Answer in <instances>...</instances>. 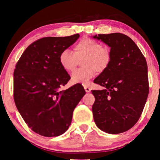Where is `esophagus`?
Returning <instances> with one entry per match:
<instances>
[{"instance_id": "esophagus-1", "label": "esophagus", "mask_w": 160, "mask_h": 160, "mask_svg": "<svg viewBox=\"0 0 160 160\" xmlns=\"http://www.w3.org/2000/svg\"><path fill=\"white\" fill-rule=\"evenodd\" d=\"M84 89H85V91H86V92H90V91H91V89L89 88V87H88V86H84Z\"/></svg>"}]
</instances>
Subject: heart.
<instances>
[{
    "label": "heart",
    "instance_id": "1",
    "mask_svg": "<svg viewBox=\"0 0 160 160\" xmlns=\"http://www.w3.org/2000/svg\"><path fill=\"white\" fill-rule=\"evenodd\" d=\"M83 58V68L71 74V80L73 84H89L95 76L96 71H105L110 63L111 52L98 41L86 37L75 45L74 52L69 49H63L59 55V62L65 71L71 72L75 69L78 60Z\"/></svg>",
    "mask_w": 160,
    "mask_h": 160
}]
</instances>
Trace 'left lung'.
Returning <instances> with one entry per match:
<instances>
[{
  "mask_svg": "<svg viewBox=\"0 0 160 160\" xmlns=\"http://www.w3.org/2000/svg\"><path fill=\"white\" fill-rule=\"evenodd\" d=\"M94 38L111 48L107 68L94 80L103 87L92 90L95 98L94 120L100 130L119 134L138 121L148 95L146 60L135 43L119 32L99 34Z\"/></svg>",
  "mask_w": 160,
  "mask_h": 160,
  "instance_id": "obj_1",
  "label": "left lung"
}]
</instances>
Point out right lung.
<instances>
[{
	"instance_id": "right-lung-1",
	"label": "right lung",
	"mask_w": 160,
	"mask_h": 160,
	"mask_svg": "<svg viewBox=\"0 0 160 160\" xmlns=\"http://www.w3.org/2000/svg\"><path fill=\"white\" fill-rule=\"evenodd\" d=\"M79 38L45 37L31 43L14 72V99L24 121L35 132L56 137L71 125L74 108L86 92L81 84L60 90L70 80L59 55Z\"/></svg>"
}]
</instances>
